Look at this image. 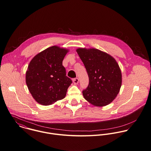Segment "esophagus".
Here are the masks:
<instances>
[{
    "instance_id": "34e87169",
    "label": "esophagus",
    "mask_w": 151,
    "mask_h": 151,
    "mask_svg": "<svg viewBox=\"0 0 151 151\" xmlns=\"http://www.w3.org/2000/svg\"><path fill=\"white\" fill-rule=\"evenodd\" d=\"M79 79H78V78H74V79H73V83L75 84V85H77V84L79 83Z\"/></svg>"
}]
</instances>
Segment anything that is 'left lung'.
I'll list each match as a JSON object with an SVG mask.
<instances>
[{
	"instance_id": "obj_1",
	"label": "left lung",
	"mask_w": 151,
	"mask_h": 151,
	"mask_svg": "<svg viewBox=\"0 0 151 151\" xmlns=\"http://www.w3.org/2000/svg\"><path fill=\"white\" fill-rule=\"evenodd\" d=\"M88 74L89 83L82 91L91 104L102 107L110 103L120 89L122 76L119 64L109 54L95 48L76 50Z\"/></svg>"
}]
</instances>
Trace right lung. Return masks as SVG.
<instances>
[{
	"instance_id": "add662e5",
	"label": "right lung",
	"mask_w": 151,
	"mask_h": 151,
	"mask_svg": "<svg viewBox=\"0 0 151 151\" xmlns=\"http://www.w3.org/2000/svg\"><path fill=\"white\" fill-rule=\"evenodd\" d=\"M68 50L57 46L49 47L31 60L26 74L28 89L35 100L44 106L63 99L72 83L66 76L62 61Z\"/></svg>"
}]
</instances>
